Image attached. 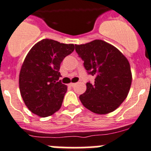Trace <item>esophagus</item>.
Wrapping results in <instances>:
<instances>
[{
    "label": "esophagus",
    "mask_w": 151,
    "mask_h": 151,
    "mask_svg": "<svg viewBox=\"0 0 151 151\" xmlns=\"http://www.w3.org/2000/svg\"><path fill=\"white\" fill-rule=\"evenodd\" d=\"M75 84H76L75 83H70L69 86H70V87H73V86L75 85Z\"/></svg>",
    "instance_id": "34e87169"
}]
</instances>
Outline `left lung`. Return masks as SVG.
Masks as SVG:
<instances>
[{"instance_id":"8db88e82","label":"left lung","mask_w":151,"mask_h":151,"mask_svg":"<svg viewBox=\"0 0 151 151\" xmlns=\"http://www.w3.org/2000/svg\"><path fill=\"white\" fill-rule=\"evenodd\" d=\"M75 50L94 83H87L80 96L82 104L97 114L115 111L130 91L132 73L128 60L117 48L102 40L77 45Z\"/></svg>"}]
</instances>
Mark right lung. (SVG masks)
Here are the masks:
<instances>
[{
  "mask_svg": "<svg viewBox=\"0 0 151 151\" xmlns=\"http://www.w3.org/2000/svg\"><path fill=\"white\" fill-rule=\"evenodd\" d=\"M74 50L73 44L43 39L27 54L19 74V88L27 107L46 117L60 108L68 87L58 81L60 65Z\"/></svg>",
  "mask_w": 151,
  "mask_h": 151,
  "instance_id": "1",
  "label": "right lung"
}]
</instances>
